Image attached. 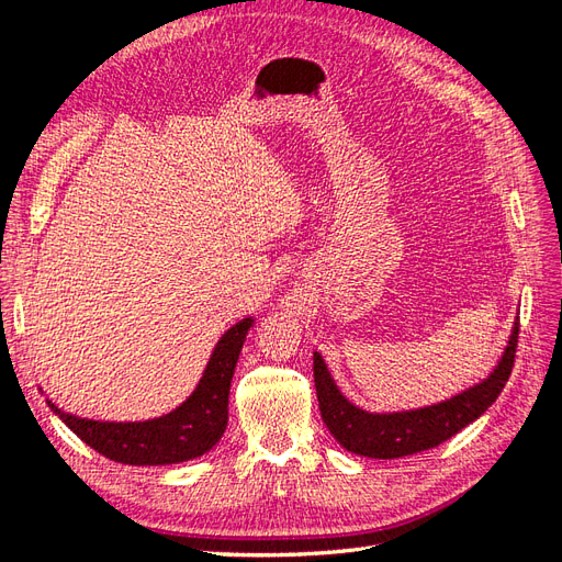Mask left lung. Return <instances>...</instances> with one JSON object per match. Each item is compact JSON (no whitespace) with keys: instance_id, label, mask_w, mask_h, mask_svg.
I'll return each mask as SVG.
<instances>
[{"instance_id":"obj_1","label":"left lung","mask_w":562,"mask_h":562,"mask_svg":"<svg viewBox=\"0 0 562 562\" xmlns=\"http://www.w3.org/2000/svg\"><path fill=\"white\" fill-rule=\"evenodd\" d=\"M518 347V323L490 378L443 403L405 413H366L349 403L333 382L326 361L314 351V384L323 422L339 446L349 452L396 459L431 450L479 419L497 401L514 370Z\"/></svg>"}]
</instances>
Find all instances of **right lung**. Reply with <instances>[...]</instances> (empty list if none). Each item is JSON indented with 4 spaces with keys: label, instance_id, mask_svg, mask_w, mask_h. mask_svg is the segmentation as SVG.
<instances>
[{
    "label": "right lung",
    "instance_id": "right-lung-1",
    "mask_svg": "<svg viewBox=\"0 0 562 562\" xmlns=\"http://www.w3.org/2000/svg\"><path fill=\"white\" fill-rule=\"evenodd\" d=\"M252 316L232 326L215 345L192 396L173 413L147 422H95L63 413L46 401L67 427L112 462L133 467L178 464L209 452L227 429L229 386Z\"/></svg>",
    "mask_w": 562,
    "mask_h": 562
}]
</instances>
